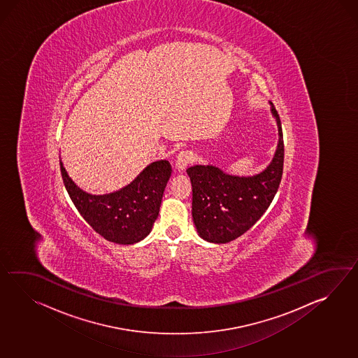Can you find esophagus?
<instances>
[{
  "label": "esophagus",
  "mask_w": 358,
  "mask_h": 358,
  "mask_svg": "<svg viewBox=\"0 0 358 358\" xmlns=\"http://www.w3.org/2000/svg\"><path fill=\"white\" fill-rule=\"evenodd\" d=\"M192 160H194V155L190 150L180 151L176 158V168L178 171H183L190 163H192Z\"/></svg>",
  "instance_id": "34e87169"
}]
</instances>
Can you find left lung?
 Segmentation results:
<instances>
[{
  "instance_id": "8db88e82",
  "label": "left lung",
  "mask_w": 358,
  "mask_h": 358,
  "mask_svg": "<svg viewBox=\"0 0 358 358\" xmlns=\"http://www.w3.org/2000/svg\"><path fill=\"white\" fill-rule=\"evenodd\" d=\"M272 105V103H271ZM278 143L273 159L261 173L227 175L215 166L187 168L192 186V218L200 238L226 244L245 234L270 207L278 192L284 166V140L278 111Z\"/></svg>"
}]
</instances>
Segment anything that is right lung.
I'll return each instance as SVG.
<instances>
[{
  "label": "right lung",
  "instance_id": "add662e5",
  "mask_svg": "<svg viewBox=\"0 0 358 358\" xmlns=\"http://www.w3.org/2000/svg\"><path fill=\"white\" fill-rule=\"evenodd\" d=\"M60 171L65 189L86 222L111 243L131 245L150 234L172 167L168 160L154 162L126 187L105 195L80 190L62 162Z\"/></svg>",
  "mask_w": 358,
  "mask_h": 358
}]
</instances>
